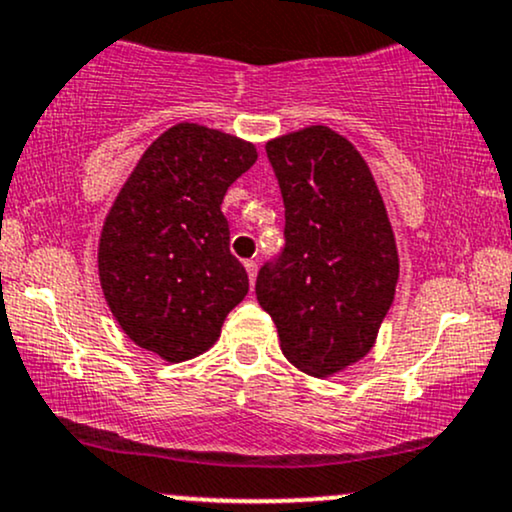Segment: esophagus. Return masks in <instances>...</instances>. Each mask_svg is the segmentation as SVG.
Listing matches in <instances>:
<instances>
[{"label": "esophagus", "instance_id": "34e87169", "mask_svg": "<svg viewBox=\"0 0 512 512\" xmlns=\"http://www.w3.org/2000/svg\"><path fill=\"white\" fill-rule=\"evenodd\" d=\"M245 272H248L250 281H255V276H257V262H255V260H248V262H245Z\"/></svg>", "mask_w": 512, "mask_h": 512}]
</instances>
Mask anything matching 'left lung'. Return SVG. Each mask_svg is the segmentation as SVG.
<instances>
[{"instance_id":"left-lung-1","label":"left lung","mask_w":512,"mask_h":512,"mask_svg":"<svg viewBox=\"0 0 512 512\" xmlns=\"http://www.w3.org/2000/svg\"><path fill=\"white\" fill-rule=\"evenodd\" d=\"M286 209V245L257 274L281 351L327 378L373 349L399 279L390 219L368 163L325 125L267 142Z\"/></svg>"}]
</instances>
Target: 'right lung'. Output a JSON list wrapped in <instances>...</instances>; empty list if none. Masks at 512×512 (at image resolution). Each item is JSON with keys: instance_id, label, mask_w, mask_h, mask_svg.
Masks as SVG:
<instances>
[{"instance_id": "1", "label": "right lung", "mask_w": 512, "mask_h": 512, "mask_svg": "<svg viewBox=\"0 0 512 512\" xmlns=\"http://www.w3.org/2000/svg\"><path fill=\"white\" fill-rule=\"evenodd\" d=\"M255 161V144L180 122L144 151L105 216L103 296L127 337L163 361L204 354L248 296L221 202Z\"/></svg>"}]
</instances>
